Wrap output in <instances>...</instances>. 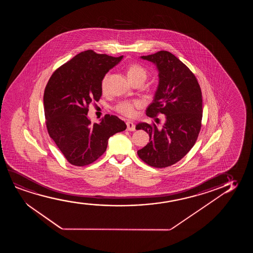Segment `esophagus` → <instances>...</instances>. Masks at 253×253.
<instances>
[{"mask_svg": "<svg viewBox=\"0 0 253 253\" xmlns=\"http://www.w3.org/2000/svg\"><path fill=\"white\" fill-rule=\"evenodd\" d=\"M126 125H127V129L128 131H135V125L132 122H127Z\"/></svg>", "mask_w": 253, "mask_h": 253, "instance_id": "obj_1", "label": "esophagus"}]
</instances>
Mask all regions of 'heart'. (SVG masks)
<instances>
[{"mask_svg":"<svg viewBox=\"0 0 253 253\" xmlns=\"http://www.w3.org/2000/svg\"><path fill=\"white\" fill-rule=\"evenodd\" d=\"M127 76L129 81L147 78V71L142 66L136 63H132L127 67ZM108 78L109 74H105L101 81V88L103 91H105L107 88ZM138 101H123L116 106V111L120 114L124 115L127 118H132L135 114V109L140 107Z\"/></svg>","mask_w":253,"mask_h":253,"instance_id":"obj_1","label":"heart"}]
</instances>
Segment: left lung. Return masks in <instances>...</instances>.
<instances>
[{
	"instance_id": "obj_1",
	"label": "left lung",
	"mask_w": 253,
	"mask_h": 253,
	"mask_svg": "<svg viewBox=\"0 0 253 253\" xmlns=\"http://www.w3.org/2000/svg\"><path fill=\"white\" fill-rule=\"evenodd\" d=\"M156 66L158 86L146 115L165 116L163 128L139 123L136 129L149 135V142L139 149V157L149 166L166 168L189 152L197 140L202 119V94L194 73L173 53L160 51L141 56Z\"/></svg>"
}]
</instances>
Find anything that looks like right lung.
<instances>
[{
    "label": "right lung",
    "instance_id": "1",
    "mask_svg": "<svg viewBox=\"0 0 253 253\" xmlns=\"http://www.w3.org/2000/svg\"><path fill=\"white\" fill-rule=\"evenodd\" d=\"M122 59L92 50L81 52L56 70L45 86L47 131L73 165L93 163L107 149L111 135L126 129L125 122L113 115H105L93 125L87 115L91 102L102 96V79Z\"/></svg>",
    "mask_w": 253,
    "mask_h": 253
}]
</instances>
